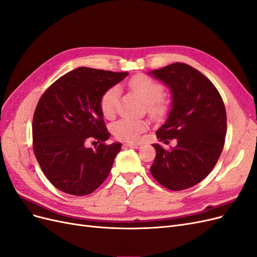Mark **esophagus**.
I'll use <instances>...</instances> for the list:
<instances>
[{
	"label": "esophagus",
	"mask_w": 257,
	"mask_h": 257,
	"mask_svg": "<svg viewBox=\"0 0 257 257\" xmlns=\"http://www.w3.org/2000/svg\"><path fill=\"white\" fill-rule=\"evenodd\" d=\"M141 144H136V143H126L124 144L123 147H130V148H134V149H138V148H141Z\"/></svg>",
	"instance_id": "esophagus-1"
}]
</instances>
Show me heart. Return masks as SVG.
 <instances>
[{
    "label": "heart",
    "instance_id": "b5f03b06",
    "mask_svg": "<svg viewBox=\"0 0 257 257\" xmlns=\"http://www.w3.org/2000/svg\"><path fill=\"white\" fill-rule=\"evenodd\" d=\"M128 88L141 97L147 104L148 111L154 116H161L164 114L166 107L161 98L164 94L163 85L152 79L147 75H136L128 80ZM119 99V89L111 87L104 92L100 97L99 106L100 111L107 119L114 115L116 104ZM148 124L145 120L138 119H121L112 125V134L120 139L126 142H137L141 134L148 130Z\"/></svg>",
    "mask_w": 257,
    "mask_h": 257
}]
</instances>
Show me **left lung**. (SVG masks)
<instances>
[{"label":"left lung","mask_w":257,"mask_h":257,"mask_svg":"<svg viewBox=\"0 0 257 257\" xmlns=\"http://www.w3.org/2000/svg\"><path fill=\"white\" fill-rule=\"evenodd\" d=\"M172 93V109L157 131L160 142L177 139L172 150L153 144L150 172L168 190L181 191L205 179L222 153L226 134V111L219 91L197 69L174 63L149 72Z\"/></svg>","instance_id":"left-lung-1"}]
</instances>
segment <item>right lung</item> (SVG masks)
<instances>
[{
  "label": "right lung",
  "mask_w": 257,
  "mask_h": 257,
  "mask_svg": "<svg viewBox=\"0 0 257 257\" xmlns=\"http://www.w3.org/2000/svg\"><path fill=\"white\" fill-rule=\"evenodd\" d=\"M127 74L78 67L60 77L41 97L33 116V150L43 173L60 191L88 195L109 175L122 144L104 143L110 134L99 100ZM92 139L98 142L95 150L86 146Z\"/></svg>",
  "instance_id": "right-lung-1"
}]
</instances>
